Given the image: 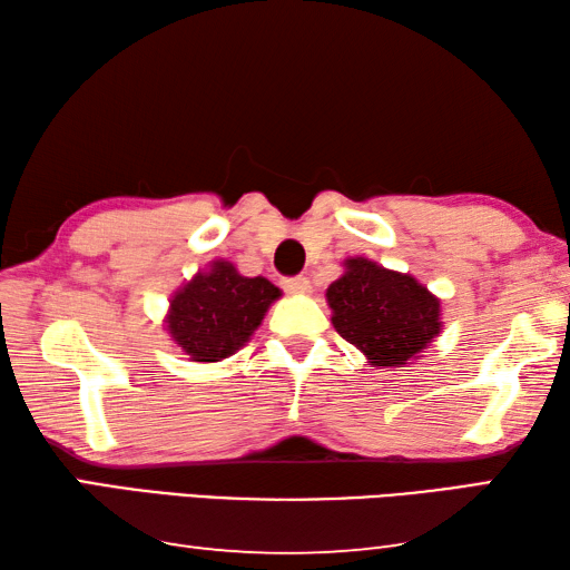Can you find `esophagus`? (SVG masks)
I'll return each mask as SVG.
<instances>
[{
    "label": "esophagus",
    "instance_id": "obj_1",
    "mask_svg": "<svg viewBox=\"0 0 570 570\" xmlns=\"http://www.w3.org/2000/svg\"><path fill=\"white\" fill-rule=\"evenodd\" d=\"M284 292L292 296H306V294H312V284H308L306 276L284 278Z\"/></svg>",
    "mask_w": 570,
    "mask_h": 570
}]
</instances>
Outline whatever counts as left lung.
Segmentation results:
<instances>
[{
	"label": "left lung",
	"mask_w": 570,
	"mask_h": 570,
	"mask_svg": "<svg viewBox=\"0 0 570 570\" xmlns=\"http://www.w3.org/2000/svg\"><path fill=\"white\" fill-rule=\"evenodd\" d=\"M331 324L374 368L413 364L443 328L441 298L416 276L348 256L326 288Z\"/></svg>",
	"instance_id": "8db88e82"
}]
</instances>
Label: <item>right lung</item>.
Segmentation results:
<instances>
[{
  "mask_svg": "<svg viewBox=\"0 0 570 570\" xmlns=\"http://www.w3.org/2000/svg\"><path fill=\"white\" fill-rule=\"evenodd\" d=\"M276 298L282 288L268 278L214 258L171 294L164 331L189 361L216 364L246 346Z\"/></svg>",
  "mask_w": 570,
  "mask_h": 570,
  "instance_id": "right-lung-1",
  "label": "right lung"
}]
</instances>
